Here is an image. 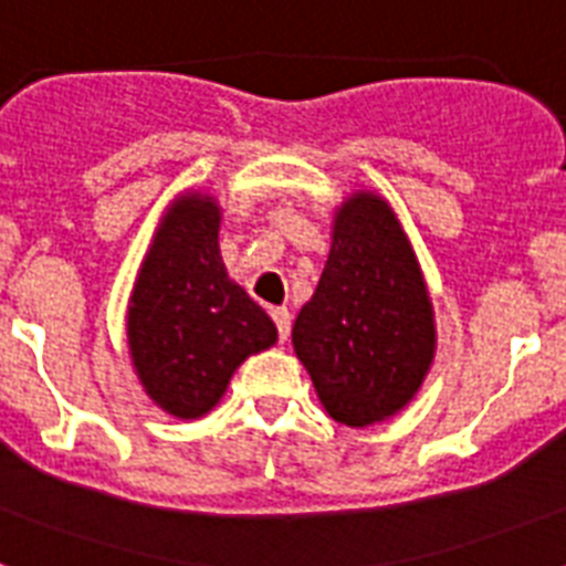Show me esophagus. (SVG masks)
Segmentation results:
<instances>
[{"instance_id":"esophagus-1","label":"esophagus","mask_w":566,"mask_h":566,"mask_svg":"<svg viewBox=\"0 0 566 566\" xmlns=\"http://www.w3.org/2000/svg\"><path fill=\"white\" fill-rule=\"evenodd\" d=\"M270 316H273L275 327H279V339L287 342V336H291V311L287 307H273Z\"/></svg>"}]
</instances>
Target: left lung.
Returning <instances> with one entry per match:
<instances>
[{"mask_svg":"<svg viewBox=\"0 0 566 566\" xmlns=\"http://www.w3.org/2000/svg\"><path fill=\"white\" fill-rule=\"evenodd\" d=\"M434 311L388 201L354 192L334 216L325 270L296 322L293 350L336 422L363 429L415 400L434 359Z\"/></svg>","mask_w":566,"mask_h":566,"instance_id":"left-lung-1","label":"left lung"}]
</instances>
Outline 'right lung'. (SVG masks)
I'll return each instance as SVG.
<instances>
[{"instance_id": "1", "label": "right lung", "mask_w": 566, "mask_h": 566, "mask_svg": "<svg viewBox=\"0 0 566 566\" xmlns=\"http://www.w3.org/2000/svg\"><path fill=\"white\" fill-rule=\"evenodd\" d=\"M221 207L184 192L160 218L129 298V354L155 406L180 420L216 408L250 354L275 339L273 319L227 275Z\"/></svg>"}]
</instances>
